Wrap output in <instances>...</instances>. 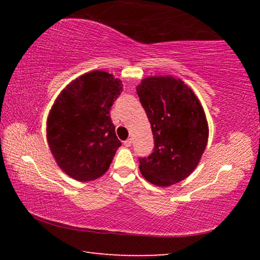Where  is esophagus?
Wrapping results in <instances>:
<instances>
[{"label": "esophagus", "mask_w": 260, "mask_h": 260, "mask_svg": "<svg viewBox=\"0 0 260 260\" xmlns=\"http://www.w3.org/2000/svg\"><path fill=\"white\" fill-rule=\"evenodd\" d=\"M132 143H133V140H132V139H127L126 141H124V144L126 147H131Z\"/></svg>", "instance_id": "esophagus-1"}]
</instances>
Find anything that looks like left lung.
<instances>
[{
	"label": "left lung",
	"instance_id": "8db88e82",
	"mask_svg": "<svg viewBox=\"0 0 260 260\" xmlns=\"http://www.w3.org/2000/svg\"><path fill=\"white\" fill-rule=\"evenodd\" d=\"M136 91L155 139L153 152L139 159L141 174L155 186H172L193 172L208 144L204 109L191 88L172 76L144 78Z\"/></svg>",
	"mask_w": 260,
	"mask_h": 260
}]
</instances>
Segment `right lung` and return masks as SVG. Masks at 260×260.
I'll list each match as a JSON object with an SVG mask.
<instances>
[{"mask_svg": "<svg viewBox=\"0 0 260 260\" xmlns=\"http://www.w3.org/2000/svg\"><path fill=\"white\" fill-rule=\"evenodd\" d=\"M122 82L113 74H82L60 91L47 119V141L57 165L78 181L107 172L121 142L110 117Z\"/></svg>", "mask_w": 260, "mask_h": 260, "instance_id": "add662e5", "label": "right lung"}]
</instances>
